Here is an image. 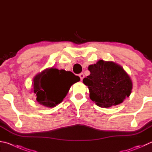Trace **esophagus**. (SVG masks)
<instances>
[{
  "label": "esophagus",
  "mask_w": 152,
  "mask_h": 152,
  "mask_svg": "<svg viewBox=\"0 0 152 152\" xmlns=\"http://www.w3.org/2000/svg\"><path fill=\"white\" fill-rule=\"evenodd\" d=\"M79 76H80V80H83V78H84V73H83V72H82V73L80 74H79Z\"/></svg>",
  "instance_id": "34e87169"
}]
</instances>
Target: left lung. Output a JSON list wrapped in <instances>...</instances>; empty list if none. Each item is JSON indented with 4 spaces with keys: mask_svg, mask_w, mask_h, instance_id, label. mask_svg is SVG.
<instances>
[{
    "mask_svg": "<svg viewBox=\"0 0 152 152\" xmlns=\"http://www.w3.org/2000/svg\"><path fill=\"white\" fill-rule=\"evenodd\" d=\"M88 70L90 74L83 79V83L88 87L90 99L98 106H116L130 95V77L116 63L99 60L90 65Z\"/></svg>",
    "mask_w": 152,
    "mask_h": 152,
    "instance_id": "left-lung-1",
    "label": "left lung"
}]
</instances>
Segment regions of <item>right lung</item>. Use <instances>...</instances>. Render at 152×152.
Instances as JSON below:
<instances>
[{
	"instance_id": "right-lung-1",
	"label": "right lung",
	"mask_w": 152,
	"mask_h": 152,
	"mask_svg": "<svg viewBox=\"0 0 152 152\" xmlns=\"http://www.w3.org/2000/svg\"><path fill=\"white\" fill-rule=\"evenodd\" d=\"M80 80L72 72L48 68L38 74L33 79V92L37 95L38 103L52 107L61 102L71 86Z\"/></svg>"
}]
</instances>
